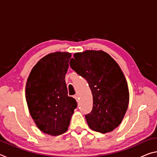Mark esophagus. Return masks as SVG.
I'll use <instances>...</instances> for the list:
<instances>
[{
    "label": "esophagus",
    "mask_w": 157,
    "mask_h": 157,
    "mask_svg": "<svg viewBox=\"0 0 157 157\" xmlns=\"http://www.w3.org/2000/svg\"><path fill=\"white\" fill-rule=\"evenodd\" d=\"M74 98H75V99L76 100L77 102H78V99H79V98H78V95H74Z\"/></svg>",
    "instance_id": "1"
}]
</instances>
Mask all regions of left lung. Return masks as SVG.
I'll use <instances>...</instances> for the list:
<instances>
[{
	"instance_id": "left-lung-1",
	"label": "left lung",
	"mask_w": 157,
	"mask_h": 157,
	"mask_svg": "<svg viewBox=\"0 0 157 157\" xmlns=\"http://www.w3.org/2000/svg\"><path fill=\"white\" fill-rule=\"evenodd\" d=\"M70 66L91 89L93 109L85 116L89 127L103 134L113 131L123 121L129 100L128 85L120 66L102 50L76 52Z\"/></svg>"
}]
</instances>
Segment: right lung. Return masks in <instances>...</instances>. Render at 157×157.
<instances>
[{"label": "right lung", "instance_id": "1", "mask_svg": "<svg viewBox=\"0 0 157 157\" xmlns=\"http://www.w3.org/2000/svg\"><path fill=\"white\" fill-rule=\"evenodd\" d=\"M71 53L55 52L46 55L32 69L25 86L29 111L36 127L45 134L58 136L68 130L77 107L68 95L65 75Z\"/></svg>", "mask_w": 157, "mask_h": 157}]
</instances>
